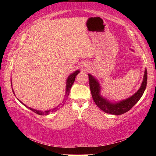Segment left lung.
<instances>
[{"mask_svg":"<svg viewBox=\"0 0 156 156\" xmlns=\"http://www.w3.org/2000/svg\"><path fill=\"white\" fill-rule=\"evenodd\" d=\"M88 76L89 87H90L91 96L95 103L105 113L113 115H121L130 110L138 102V100L143 95L147 83V69H145L143 80L138 91L127 99L123 100L122 101L115 102V103H112L100 95V86L96 79L91 74H88Z\"/></svg>","mask_w":156,"mask_h":156,"instance_id":"8db88e82","label":"left lung"}]
</instances>
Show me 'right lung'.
Wrapping results in <instances>:
<instances>
[{"label":"right lung","mask_w":156,"mask_h":156,"mask_svg":"<svg viewBox=\"0 0 156 156\" xmlns=\"http://www.w3.org/2000/svg\"><path fill=\"white\" fill-rule=\"evenodd\" d=\"M80 73V71L79 70H77L75 72L72 73V74H70L69 76H68L67 78V84H66V94H65V96L66 97H67L69 96V92H70V89L71 88H72V84H73V83H74L75 81V78L76 77V76L78 75V73ZM12 81V80H11ZM12 91H13V89H12ZM13 92H14V91H13ZM20 101V100H19ZM21 103H22L23 105H25V107H27L25 104H23L22 102H20ZM29 109H30L32 111V112H34V113H37V114L38 115H48L50 113V112H56V111H57L58 109V107L54 108V109H53L51 111V110H48V111H44V112H43V111H38V110H36V109H31V108L30 107H28Z\"/></svg>","instance_id":"obj_1"}]
</instances>
